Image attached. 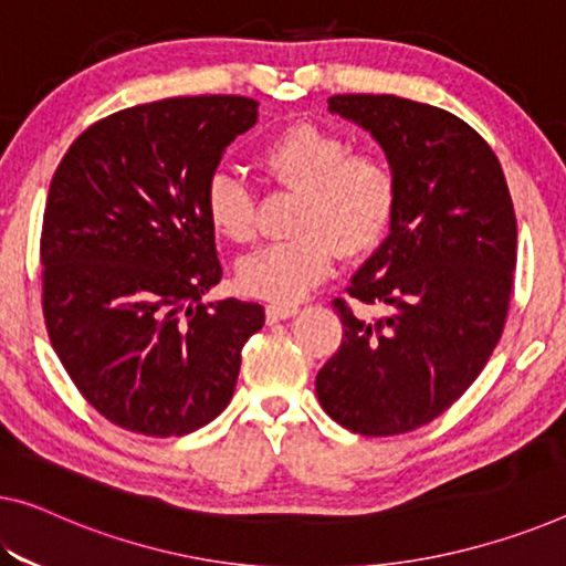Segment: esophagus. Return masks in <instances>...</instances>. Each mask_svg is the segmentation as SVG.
<instances>
[{
  "instance_id": "esophagus-1",
  "label": "esophagus",
  "mask_w": 566,
  "mask_h": 566,
  "mask_svg": "<svg viewBox=\"0 0 566 566\" xmlns=\"http://www.w3.org/2000/svg\"><path fill=\"white\" fill-rule=\"evenodd\" d=\"M295 311H298V306H295V303H268V306H265V318H268V324H275V321L291 318Z\"/></svg>"
}]
</instances>
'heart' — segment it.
Listing matches in <instances>:
<instances>
[{
    "mask_svg": "<svg viewBox=\"0 0 566 566\" xmlns=\"http://www.w3.org/2000/svg\"><path fill=\"white\" fill-rule=\"evenodd\" d=\"M258 167L273 185L298 192L293 238L268 245L238 265L242 291L275 303H293L332 273L336 253L369 255L395 220L399 181L377 151H352L349 138L316 124H298L271 138ZM210 228L232 245L258 238L253 189L230 171H217L205 189Z\"/></svg>",
    "mask_w": 566,
    "mask_h": 566,
    "instance_id": "heart-1",
    "label": "heart"
}]
</instances>
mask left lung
<instances>
[{"mask_svg":"<svg viewBox=\"0 0 566 566\" xmlns=\"http://www.w3.org/2000/svg\"><path fill=\"white\" fill-rule=\"evenodd\" d=\"M328 111L371 132L397 171L385 242L334 298L344 338L316 395L342 428L389 438L422 428L473 385L506 326L516 212L489 142L453 113L397 95H332Z\"/></svg>","mask_w":566,"mask_h":566,"instance_id":"obj_1","label":"left lung"}]
</instances>
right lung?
<instances>
[{
  "mask_svg": "<svg viewBox=\"0 0 566 566\" xmlns=\"http://www.w3.org/2000/svg\"><path fill=\"white\" fill-rule=\"evenodd\" d=\"M258 101L192 95L124 108L75 138L42 217V313L88 405L149 438L230 405L260 303H202L222 281L205 189Z\"/></svg>",
  "mask_w": 566,
  "mask_h": 566,
  "instance_id": "right-lung-1",
  "label": "right lung"
}]
</instances>
